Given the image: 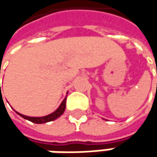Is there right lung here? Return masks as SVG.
I'll return each mask as SVG.
<instances>
[{
	"instance_id": "1",
	"label": "right lung",
	"mask_w": 157,
	"mask_h": 157,
	"mask_svg": "<svg viewBox=\"0 0 157 157\" xmlns=\"http://www.w3.org/2000/svg\"><path fill=\"white\" fill-rule=\"evenodd\" d=\"M65 104H66V97L63 100V101H62V103L60 104V106L57 108L54 112H52L49 115L44 116V117H29V116L22 115V114L17 112V111H16V112H17V114H19L21 117H22V118L25 119V120H28V121H31V122H33V123H36V124H43V123H47V122H49V121H55V120H56L57 118H59V117L64 113V109H65Z\"/></svg>"
}]
</instances>
